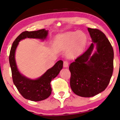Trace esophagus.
<instances>
[{"label": "esophagus", "mask_w": 120, "mask_h": 120, "mask_svg": "<svg viewBox=\"0 0 120 120\" xmlns=\"http://www.w3.org/2000/svg\"><path fill=\"white\" fill-rule=\"evenodd\" d=\"M68 64H69V63H68V61H64V63H63L64 67H65V68L68 67Z\"/></svg>", "instance_id": "obj_1"}]
</instances>
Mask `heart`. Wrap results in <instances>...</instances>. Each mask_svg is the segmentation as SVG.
I'll return each instance as SVG.
<instances>
[{"label": "heart", "instance_id": "obj_1", "mask_svg": "<svg viewBox=\"0 0 120 120\" xmlns=\"http://www.w3.org/2000/svg\"><path fill=\"white\" fill-rule=\"evenodd\" d=\"M86 40V36L84 33L75 31L57 35L54 39V43L57 46L63 48H67L71 45L70 55L74 56L82 50Z\"/></svg>", "mask_w": 120, "mask_h": 120}]
</instances>
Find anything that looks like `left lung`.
I'll return each mask as SVG.
<instances>
[{
    "instance_id": "8db88e82",
    "label": "left lung",
    "mask_w": 120,
    "mask_h": 120,
    "mask_svg": "<svg viewBox=\"0 0 120 120\" xmlns=\"http://www.w3.org/2000/svg\"><path fill=\"white\" fill-rule=\"evenodd\" d=\"M92 43L69 66L70 86L77 95L92 97L105 90L113 72L114 51L105 34L88 28ZM97 50L92 53L94 46Z\"/></svg>"
}]
</instances>
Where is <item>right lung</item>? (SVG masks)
<instances>
[{
	"label": "right lung",
	"mask_w": 120,
	"mask_h": 120,
	"mask_svg": "<svg viewBox=\"0 0 120 120\" xmlns=\"http://www.w3.org/2000/svg\"><path fill=\"white\" fill-rule=\"evenodd\" d=\"M48 34V31L45 29L35 31H24L13 42L10 52L9 63L13 83L23 97L32 101H41L50 96L52 93L50 82L57 76L63 68V61L59 60L41 77L36 79H31L19 72L15 60V50L21 40L26 38L44 40L46 38Z\"/></svg>",
	"instance_id": "add662e5"
}]
</instances>
